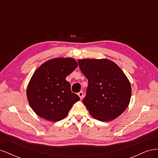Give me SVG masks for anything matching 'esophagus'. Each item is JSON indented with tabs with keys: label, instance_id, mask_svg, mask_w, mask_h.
I'll return each mask as SVG.
<instances>
[{
	"label": "esophagus",
	"instance_id": "obj_1",
	"mask_svg": "<svg viewBox=\"0 0 158 158\" xmlns=\"http://www.w3.org/2000/svg\"><path fill=\"white\" fill-rule=\"evenodd\" d=\"M78 96L80 97V98L82 99V98H83V95H84V94H83V92H80L78 94Z\"/></svg>",
	"mask_w": 158,
	"mask_h": 158
}]
</instances>
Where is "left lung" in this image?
Returning a JSON list of instances; mask_svg holds the SVG:
<instances>
[{
	"label": "left lung",
	"instance_id": "obj_1",
	"mask_svg": "<svg viewBox=\"0 0 158 158\" xmlns=\"http://www.w3.org/2000/svg\"><path fill=\"white\" fill-rule=\"evenodd\" d=\"M79 67L88 86L83 103L94 118L110 121L125 111L131 98V86L123 70L106 59H79Z\"/></svg>",
	"mask_w": 158,
	"mask_h": 158
}]
</instances>
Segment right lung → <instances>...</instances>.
Wrapping results in <instances>:
<instances>
[{"label":"right lung","mask_w":158,"mask_h":158,"mask_svg":"<svg viewBox=\"0 0 158 158\" xmlns=\"http://www.w3.org/2000/svg\"><path fill=\"white\" fill-rule=\"evenodd\" d=\"M77 66L73 58H56L45 62L35 71L27 85V98L38 116L52 122L67 116L80 98L71 92L66 77Z\"/></svg>","instance_id":"1"}]
</instances>
